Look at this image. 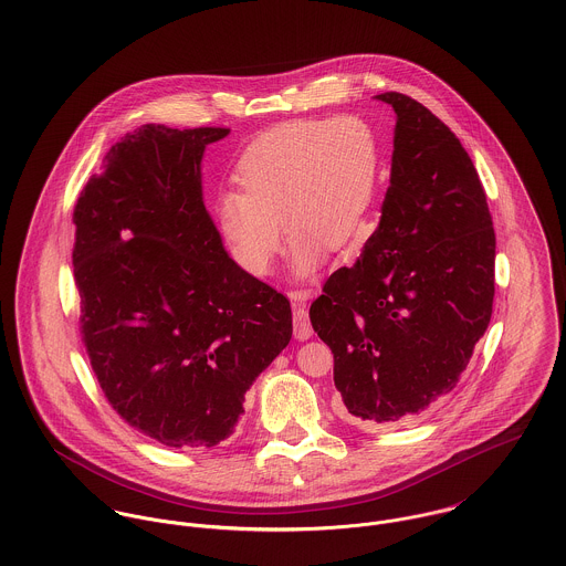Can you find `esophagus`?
Returning a JSON list of instances; mask_svg holds the SVG:
<instances>
[{
  "label": "esophagus",
  "mask_w": 566,
  "mask_h": 566,
  "mask_svg": "<svg viewBox=\"0 0 566 566\" xmlns=\"http://www.w3.org/2000/svg\"><path fill=\"white\" fill-rule=\"evenodd\" d=\"M296 300L300 301L298 304L295 303ZM312 333H314V328H312L307 305L303 303V296L298 294V296H294V335L298 339H310Z\"/></svg>",
  "instance_id": "34e87169"
}]
</instances>
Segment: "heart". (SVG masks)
<instances>
[{
	"label": "heart",
	"mask_w": 566,
	"mask_h": 566,
	"mask_svg": "<svg viewBox=\"0 0 566 566\" xmlns=\"http://www.w3.org/2000/svg\"><path fill=\"white\" fill-rule=\"evenodd\" d=\"M381 176V142L357 115L296 119L256 137L238 163L240 191L218 200L216 218L233 256L268 274L281 252V222L294 235L298 274L314 272L331 248L364 222Z\"/></svg>",
	"instance_id": "b5f03b06"
}]
</instances>
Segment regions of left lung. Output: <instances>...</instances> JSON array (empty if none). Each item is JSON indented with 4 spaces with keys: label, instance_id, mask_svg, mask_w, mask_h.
Instances as JSON below:
<instances>
[{
    "label": "left lung",
    "instance_id": "left-lung-1",
    "mask_svg": "<svg viewBox=\"0 0 566 566\" xmlns=\"http://www.w3.org/2000/svg\"><path fill=\"white\" fill-rule=\"evenodd\" d=\"M377 97L397 113L381 222L310 307L342 401L370 427L455 388L490 323L496 243L480 174L451 128L409 95Z\"/></svg>",
    "mask_w": 566,
    "mask_h": 566
}]
</instances>
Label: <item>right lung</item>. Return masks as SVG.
I'll return each instance as SVG.
<instances>
[{
    "label": "right lung",
    "instance_id": "obj_1",
    "mask_svg": "<svg viewBox=\"0 0 566 566\" xmlns=\"http://www.w3.org/2000/svg\"><path fill=\"white\" fill-rule=\"evenodd\" d=\"M231 128L146 124L104 157L74 207V279L91 368L111 407L174 449L216 447L290 344V301L222 248L200 182Z\"/></svg>",
    "mask_w": 566,
    "mask_h": 566
}]
</instances>
